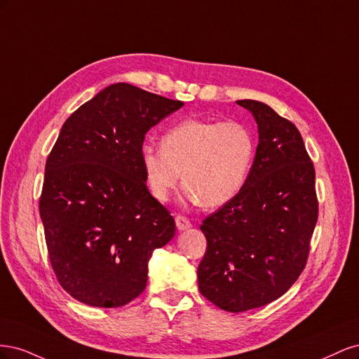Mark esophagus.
I'll list each match as a JSON object with an SVG mask.
<instances>
[{
    "mask_svg": "<svg viewBox=\"0 0 359 359\" xmlns=\"http://www.w3.org/2000/svg\"><path fill=\"white\" fill-rule=\"evenodd\" d=\"M175 223H177L178 231H186V229H190V227H191V223L186 219V217H182V215L175 217Z\"/></svg>",
    "mask_w": 359,
    "mask_h": 359,
    "instance_id": "1",
    "label": "esophagus"
}]
</instances>
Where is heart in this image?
<instances>
[{
	"label": "heart",
	"instance_id": "obj_1",
	"mask_svg": "<svg viewBox=\"0 0 359 359\" xmlns=\"http://www.w3.org/2000/svg\"><path fill=\"white\" fill-rule=\"evenodd\" d=\"M255 137L236 121L187 118L161 136V148H140V166L151 196L166 202L181 178L187 199L217 208L232 201L247 181ZM183 175H180V172Z\"/></svg>",
	"mask_w": 359,
	"mask_h": 359
}]
</instances>
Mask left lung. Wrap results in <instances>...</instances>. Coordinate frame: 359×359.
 I'll return each mask as SVG.
<instances>
[{"mask_svg":"<svg viewBox=\"0 0 359 359\" xmlns=\"http://www.w3.org/2000/svg\"><path fill=\"white\" fill-rule=\"evenodd\" d=\"M236 104L257 124L256 156L241 191L203 220L206 252L198 268L202 295L231 313L289 290L318 222L314 168L298 128L262 102Z\"/></svg>","mask_w":359,"mask_h":359,"instance_id":"left-lung-1","label":"left lung"}]
</instances>
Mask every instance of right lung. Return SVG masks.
<instances>
[{
    "label": "right lung",
    "mask_w": 359,
    "mask_h": 359,
    "mask_svg": "<svg viewBox=\"0 0 359 359\" xmlns=\"http://www.w3.org/2000/svg\"><path fill=\"white\" fill-rule=\"evenodd\" d=\"M184 103L114 83L62 124L45 168L40 217L60 285L86 306L121 307L144 292L175 220L151 196L140 148Z\"/></svg>",
    "instance_id": "1"
}]
</instances>
